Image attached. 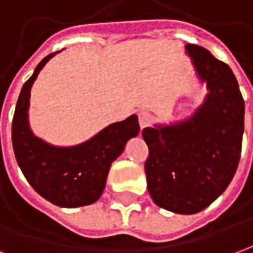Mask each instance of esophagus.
<instances>
[{
    "mask_svg": "<svg viewBox=\"0 0 253 253\" xmlns=\"http://www.w3.org/2000/svg\"><path fill=\"white\" fill-rule=\"evenodd\" d=\"M138 121H139V126H141V128H145V127L150 126V125L153 123L154 118L150 112L142 111V112H139V115H138Z\"/></svg>",
    "mask_w": 253,
    "mask_h": 253,
    "instance_id": "esophagus-1",
    "label": "esophagus"
}]
</instances>
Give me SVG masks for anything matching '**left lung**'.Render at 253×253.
I'll return each instance as SVG.
<instances>
[{
  "mask_svg": "<svg viewBox=\"0 0 253 253\" xmlns=\"http://www.w3.org/2000/svg\"><path fill=\"white\" fill-rule=\"evenodd\" d=\"M186 50L209 89L205 103L186 121L142 130L149 194L176 214L202 211L226 190L244 132V99L232 69L203 47L186 44Z\"/></svg>",
  "mask_w": 253,
  "mask_h": 253,
  "instance_id": "obj_1",
  "label": "left lung"
}]
</instances>
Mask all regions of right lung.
Returning <instances> with one entry per match:
<instances>
[{
	"label": "right lung",
	"mask_w": 253,
	"mask_h": 253,
	"mask_svg": "<svg viewBox=\"0 0 253 253\" xmlns=\"http://www.w3.org/2000/svg\"><path fill=\"white\" fill-rule=\"evenodd\" d=\"M57 52L42 59L20 92L12 122L14 156L25 179L44 199L61 207L86 206L101 196L111 164L127 141L138 135V116L112 123L86 142L70 148H57L35 137L28 123L31 88Z\"/></svg>",
	"instance_id": "obj_1"
}]
</instances>
